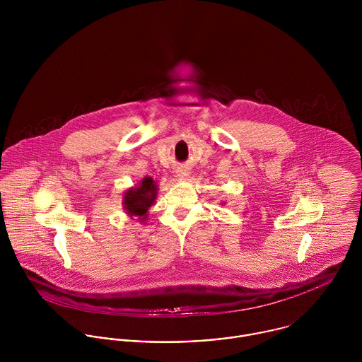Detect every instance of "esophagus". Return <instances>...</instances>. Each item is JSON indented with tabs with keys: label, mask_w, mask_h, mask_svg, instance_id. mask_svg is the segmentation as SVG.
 <instances>
[{
	"label": "esophagus",
	"mask_w": 362,
	"mask_h": 362,
	"mask_svg": "<svg viewBox=\"0 0 362 362\" xmlns=\"http://www.w3.org/2000/svg\"><path fill=\"white\" fill-rule=\"evenodd\" d=\"M188 175H189V173H188L187 170H184V168H180V170L177 171V177L181 178V180H185Z\"/></svg>",
	"instance_id": "34e87169"
}]
</instances>
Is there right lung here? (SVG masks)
Masks as SVG:
<instances>
[{"label":"right lung","instance_id":"add662e5","mask_svg":"<svg viewBox=\"0 0 362 362\" xmlns=\"http://www.w3.org/2000/svg\"><path fill=\"white\" fill-rule=\"evenodd\" d=\"M157 197V185L152 177H145L136 187L129 188L122 198V205L129 217L146 221L149 207L155 204Z\"/></svg>","mask_w":362,"mask_h":362}]
</instances>
